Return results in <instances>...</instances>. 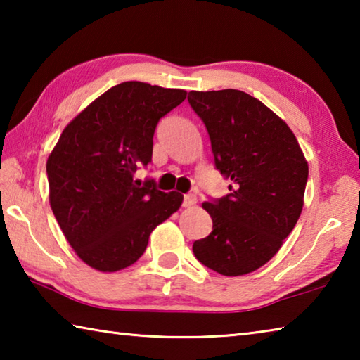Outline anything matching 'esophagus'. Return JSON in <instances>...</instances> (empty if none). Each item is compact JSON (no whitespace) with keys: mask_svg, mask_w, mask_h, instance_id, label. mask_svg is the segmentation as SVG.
Segmentation results:
<instances>
[{"mask_svg":"<svg viewBox=\"0 0 360 360\" xmlns=\"http://www.w3.org/2000/svg\"><path fill=\"white\" fill-rule=\"evenodd\" d=\"M195 205H197V195L193 193L184 195V202H182V206H184V208H192Z\"/></svg>","mask_w":360,"mask_h":360,"instance_id":"obj_1","label":"esophagus"}]
</instances>
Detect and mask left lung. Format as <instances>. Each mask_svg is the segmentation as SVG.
<instances>
[{
    "mask_svg": "<svg viewBox=\"0 0 360 360\" xmlns=\"http://www.w3.org/2000/svg\"><path fill=\"white\" fill-rule=\"evenodd\" d=\"M188 103L203 120L216 168L230 193L205 202L212 231L193 243L205 266L241 276L265 265L294 230L303 208L308 162L288 124L241 90H192Z\"/></svg>",
    "mask_w": 360,
    "mask_h": 360,
    "instance_id": "8db88e82",
    "label": "left lung"
}]
</instances>
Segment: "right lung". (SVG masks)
<instances>
[{
	"label": "right lung",
	"mask_w": 360,
	"mask_h": 360,
	"mask_svg": "<svg viewBox=\"0 0 360 360\" xmlns=\"http://www.w3.org/2000/svg\"><path fill=\"white\" fill-rule=\"evenodd\" d=\"M181 89L129 81L114 85L65 127L47 158L49 203L84 264L124 270L149 235L179 210L182 193L133 179L152 160L155 127L186 100Z\"/></svg>",
	"instance_id": "right-lung-1"
}]
</instances>
